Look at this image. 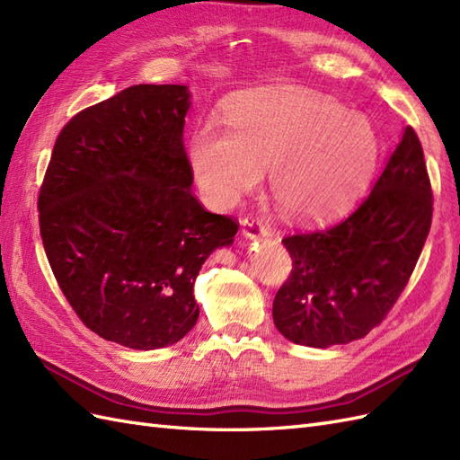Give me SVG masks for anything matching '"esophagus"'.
Segmentation results:
<instances>
[{"instance_id":"esophagus-1","label":"esophagus","mask_w":460,"mask_h":460,"mask_svg":"<svg viewBox=\"0 0 460 460\" xmlns=\"http://www.w3.org/2000/svg\"><path fill=\"white\" fill-rule=\"evenodd\" d=\"M269 226L260 218H243L242 220V236L245 240H260L269 236Z\"/></svg>"}]
</instances>
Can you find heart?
Returning a JSON list of instances; mask_svg holds the SVG:
<instances>
[{
  "mask_svg": "<svg viewBox=\"0 0 460 460\" xmlns=\"http://www.w3.org/2000/svg\"><path fill=\"white\" fill-rule=\"evenodd\" d=\"M228 128L199 127L189 162L210 203L228 207L269 170L273 200L290 218L323 222L359 197L378 160L368 119L298 87H265L230 101Z\"/></svg>",
  "mask_w": 460,
  "mask_h": 460,
  "instance_id": "heart-1",
  "label": "heart"
}]
</instances>
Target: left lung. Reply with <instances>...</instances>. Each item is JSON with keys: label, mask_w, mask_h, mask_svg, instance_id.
<instances>
[{"label": "left lung", "mask_w": 460, "mask_h": 460, "mask_svg": "<svg viewBox=\"0 0 460 460\" xmlns=\"http://www.w3.org/2000/svg\"><path fill=\"white\" fill-rule=\"evenodd\" d=\"M431 197L420 138L406 127L355 212L283 240L293 271L273 300L277 330L320 349L365 338L410 281L431 228Z\"/></svg>", "instance_id": "8db88e82"}]
</instances>
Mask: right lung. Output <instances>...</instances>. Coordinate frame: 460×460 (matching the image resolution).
<instances>
[{
	"mask_svg": "<svg viewBox=\"0 0 460 460\" xmlns=\"http://www.w3.org/2000/svg\"><path fill=\"white\" fill-rule=\"evenodd\" d=\"M187 85L140 84L77 113L39 195L40 236L64 296L107 341L150 351L193 330L195 279L238 224L191 193Z\"/></svg>",
	"mask_w": 460,
	"mask_h": 460,
	"instance_id": "1",
	"label": "right lung"
}]
</instances>
